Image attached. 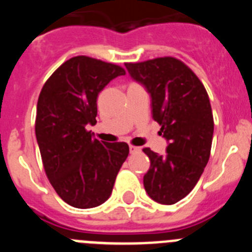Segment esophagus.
Masks as SVG:
<instances>
[{"label": "esophagus", "mask_w": 252, "mask_h": 252, "mask_svg": "<svg viewBox=\"0 0 252 252\" xmlns=\"http://www.w3.org/2000/svg\"><path fill=\"white\" fill-rule=\"evenodd\" d=\"M140 151H141V149H140V148H137V146L130 145V153L131 154H136V153H140Z\"/></svg>", "instance_id": "1"}]
</instances>
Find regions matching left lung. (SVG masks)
Listing matches in <instances>:
<instances>
[{
    "label": "left lung",
    "instance_id": "8db88e82",
    "mask_svg": "<svg viewBox=\"0 0 252 252\" xmlns=\"http://www.w3.org/2000/svg\"><path fill=\"white\" fill-rule=\"evenodd\" d=\"M125 65L150 94L153 119L168 141L164 155L144 149L150 159L144 187L158 203L174 204L190 193L208 162L213 137L208 94L197 75L175 58Z\"/></svg>",
    "mask_w": 252,
    "mask_h": 252
}]
</instances>
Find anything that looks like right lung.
I'll return each mask as SVG.
<instances>
[{
  "label": "right lung",
  "instance_id": "add662e5",
  "mask_svg": "<svg viewBox=\"0 0 252 252\" xmlns=\"http://www.w3.org/2000/svg\"><path fill=\"white\" fill-rule=\"evenodd\" d=\"M125 69L98 59L74 57L55 70L40 92L35 133L44 169L62 199L75 208H93L110 198L128 155L126 142L93 139L97 97Z\"/></svg>",
  "mask_w": 252,
  "mask_h": 252
}]
</instances>
